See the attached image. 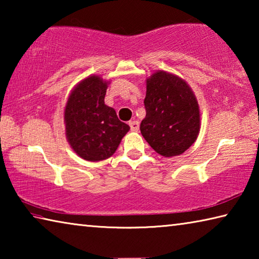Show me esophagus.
Masks as SVG:
<instances>
[{
    "mask_svg": "<svg viewBox=\"0 0 259 259\" xmlns=\"http://www.w3.org/2000/svg\"><path fill=\"white\" fill-rule=\"evenodd\" d=\"M129 125H130V129L133 131H137L139 129V122L138 121H130Z\"/></svg>",
    "mask_w": 259,
    "mask_h": 259,
    "instance_id": "1",
    "label": "esophagus"
}]
</instances>
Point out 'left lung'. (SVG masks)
Listing matches in <instances>:
<instances>
[{
  "label": "left lung",
  "mask_w": 259,
  "mask_h": 259,
  "mask_svg": "<svg viewBox=\"0 0 259 259\" xmlns=\"http://www.w3.org/2000/svg\"><path fill=\"white\" fill-rule=\"evenodd\" d=\"M144 105L146 116L140 133L160 155H181L198 138L199 104L183 78L164 71L152 74L146 81Z\"/></svg>",
  "instance_id": "obj_1"
}]
</instances>
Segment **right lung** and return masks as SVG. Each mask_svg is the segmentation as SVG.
Wrapping results in <instances>:
<instances>
[{"label":"right lung","mask_w":259,"mask_h":259,"mask_svg":"<svg viewBox=\"0 0 259 259\" xmlns=\"http://www.w3.org/2000/svg\"><path fill=\"white\" fill-rule=\"evenodd\" d=\"M108 82L98 75L74 88L65 107L64 121L69 145L87 161L112 156L130 126L119 120L115 109L105 105Z\"/></svg>","instance_id":"obj_1"}]
</instances>
